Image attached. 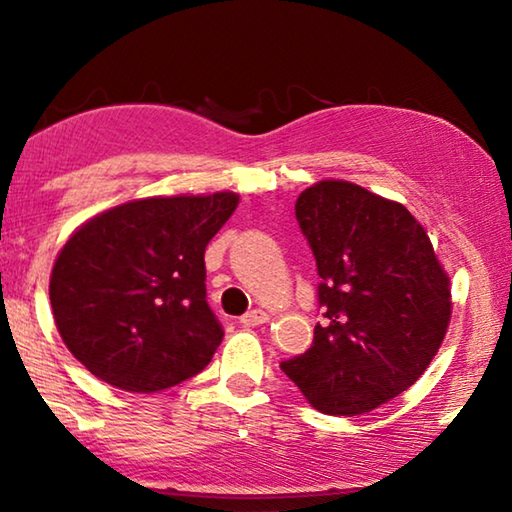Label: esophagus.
<instances>
[{
	"mask_svg": "<svg viewBox=\"0 0 512 512\" xmlns=\"http://www.w3.org/2000/svg\"><path fill=\"white\" fill-rule=\"evenodd\" d=\"M239 323L244 325V327L264 325V323H268V314H266V311H262V309H253V311H248V314L241 316Z\"/></svg>",
	"mask_w": 512,
	"mask_h": 512,
	"instance_id": "obj_1",
	"label": "esophagus"
}]
</instances>
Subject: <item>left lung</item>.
Masks as SVG:
<instances>
[{
    "instance_id": "left-lung-1",
    "label": "left lung",
    "mask_w": 512,
    "mask_h": 512,
    "mask_svg": "<svg viewBox=\"0 0 512 512\" xmlns=\"http://www.w3.org/2000/svg\"><path fill=\"white\" fill-rule=\"evenodd\" d=\"M296 219L316 257L323 323L280 368L320 413H368L436 357L452 318L449 277L402 203L348 180L305 189Z\"/></svg>"
}]
</instances>
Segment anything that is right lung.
<instances>
[{"instance_id":"obj_1","label":"right lung","mask_w":512,"mask_h":512,"mask_svg":"<svg viewBox=\"0 0 512 512\" xmlns=\"http://www.w3.org/2000/svg\"><path fill=\"white\" fill-rule=\"evenodd\" d=\"M239 196L140 198L92 216L60 248L49 300L94 377L158 393L212 361L223 327L205 300V248Z\"/></svg>"}]
</instances>
